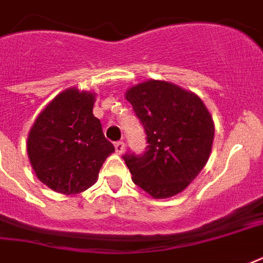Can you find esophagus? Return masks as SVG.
Listing matches in <instances>:
<instances>
[{"instance_id": "1", "label": "esophagus", "mask_w": 263, "mask_h": 263, "mask_svg": "<svg viewBox=\"0 0 263 263\" xmlns=\"http://www.w3.org/2000/svg\"><path fill=\"white\" fill-rule=\"evenodd\" d=\"M115 148H116V152L119 153V154H121V153L125 152V143L121 142V140H120V142H116Z\"/></svg>"}]
</instances>
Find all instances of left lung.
<instances>
[{"label":"left lung","instance_id":"8db88e82","mask_svg":"<svg viewBox=\"0 0 263 263\" xmlns=\"http://www.w3.org/2000/svg\"><path fill=\"white\" fill-rule=\"evenodd\" d=\"M125 98L143 125V154L123 158L132 181L156 199L177 195L203 169L212 152L214 123L202 99L164 80L131 87Z\"/></svg>","mask_w":263,"mask_h":263}]
</instances>
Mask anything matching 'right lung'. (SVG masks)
I'll list each match as a JSON object with an SVG mask.
<instances>
[{
  "instance_id": "add662e5",
  "label": "right lung",
  "mask_w": 263,
  "mask_h": 263,
  "mask_svg": "<svg viewBox=\"0 0 263 263\" xmlns=\"http://www.w3.org/2000/svg\"><path fill=\"white\" fill-rule=\"evenodd\" d=\"M95 94L72 87L60 92L35 120L27 153L35 175L53 191L73 195L98 179L115 146L94 115Z\"/></svg>"
}]
</instances>
